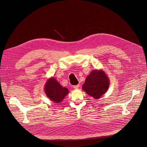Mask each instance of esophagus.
<instances>
[{
  "instance_id": "esophagus-1",
  "label": "esophagus",
  "mask_w": 147,
  "mask_h": 147,
  "mask_svg": "<svg viewBox=\"0 0 147 147\" xmlns=\"http://www.w3.org/2000/svg\"><path fill=\"white\" fill-rule=\"evenodd\" d=\"M80 84H77V85L74 86H73V88H74V89H78V88L80 87Z\"/></svg>"
}]
</instances>
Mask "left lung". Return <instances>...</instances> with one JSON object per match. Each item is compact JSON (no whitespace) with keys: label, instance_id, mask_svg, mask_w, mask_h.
I'll return each mask as SVG.
<instances>
[{"label":"left lung","instance_id":"left-lung-1","mask_svg":"<svg viewBox=\"0 0 147 147\" xmlns=\"http://www.w3.org/2000/svg\"><path fill=\"white\" fill-rule=\"evenodd\" d=\"M110 81L104 70H93L87 77L82 89L88 95L98 99L108 90Z\"/></svg>","mask_w":147,"mask_h":147}]
</instances>
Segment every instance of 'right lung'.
<instances>
[{
	"instance_id": "right-lung-1",
	"label": "right lung",
	"mask_w": 147,
	"mask_h": 147,
	"mask_svg": "<svg viewBox=\"0 0 147 147\" xmlns=\"http://www.w3.org/2000/svg\"><path fill=\"white\" fill-rule=\"evenodd\" d=\"M44 90L48 98L55 103H61L69 93V90L63 87L54 77L47 80Z\"/></svg>"
}]
</instances>
